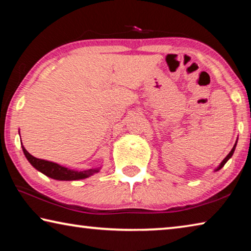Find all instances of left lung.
<instances>
[{
    "label": "left lung",
    "instance_id": "left-lung-1",
    "mask_svg": "<svg viewBox=\"0 0 251 251\" xmlns=\"http://www.w3.org/2000/svg\"><path fill=\"white\" fill-rule=\"evenodd\" d=\"M236 145H237V143L235 144V145H233V147H232V150L230 151V152H229V154H228V155L226 156V158H225V159H224V160L222 161V164H220V165H219V167H218L217 169H216V171H219V169H222V168L224 167V165H225V164H226V163H227V161H228V159H229V158H230V157L232 156V154H233V151H235V148H236Z\"/></svg>",
    "mask_w": 251,
    "mask_h": 251
}]
</instances>
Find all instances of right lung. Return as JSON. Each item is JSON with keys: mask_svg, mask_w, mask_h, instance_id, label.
Wrapping results in <instances>:
<instances>
[{"mask_svg": "<svg viewBox=\"0 0 251 251\" xmlns=\"http://www.w3.org/2000/svg\"><path fill=\"white\" fill-rule=\"evenodd\" d=\"M22 148H23V152L25 157H26L27 160L31 163L32 166L34 168H36L37 171H40L41 173H43L44 175L53 178V179H57V180L84 179V178L90 177L100 172V168L87 169V171H83V172L72 171V169L63 167L61 165L52 163V161L36 158V157H34L29 154V152L25 150L24 146H22Z\"/></svg>", "mask_w": 251, "mask_h": 251, "instance_id": "add662e5", "label": "right lung"}]
</instances>
